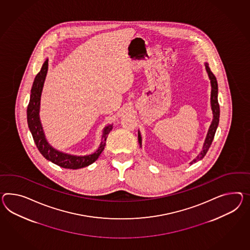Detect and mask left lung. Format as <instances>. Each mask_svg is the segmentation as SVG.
Listing matches in <instances>:
<instances>
[{"label":"left lung","mask_w":250,"mask_h":250,"mask_svg":"<svg viewBox=\"0 0 250 250\" xmlns=\"http://www.w3.org/2000/svg\"><path fill=\"white\" fill-rule=\"evenodd\" d=\"M206 66V69H207L208 75V78L210 80V83H211V97H210V102H211V109L213 112V120L212 123L209 126L208 129V132L207 137H206V140L205 143L203 145V148H202V151L201 153L196 157V158L190 163V165L194 164L197 161L201 160L203 158L206 153H207L209 147L212 144V141H213L214 135L216 133V130L217 127L219 125V101H218V83H217V80H216V77L214 76V74L211 72L210 68L208 67V64L206 63L205 64ZM138 142L140 144V146H142V137H141L140 132H138Z\"/></svg>","instance_id":"8db88e82"}]
</instances>
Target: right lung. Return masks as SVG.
I'll use <instances>...</instances> for the list:
<instances>
[{
  "label": "right lung",
  "mask_w": 250,
  "mask_h": 250,
  "mask_svg": "<svg viewBox=\"0 0 250 250\" xmlns=\"http://www.w3.org/2000/svg\"><path fill=\"white\" fill-rule=\"evenodd\" d=\"M47 71H48V60H46L43 63L41 71L37 74L36 78L31 87V98L27 108L28 125L32 134L33 140L36 144L37 148L45 158L52 162L53 164L61 166L62 168L76 170V169H80L85 166H88L93 164L95 161H97L98 156L101 154V152H103L105 146V141L107 138V135L113 127L112 125H108L104 129L102 142L100 144V146L97 152H94L90 155L76 156V155H71V154L57 151L53 147L50 146L45 138V134L43 132L42 126L39 116L41 96H42L43 84L45 81Z\"/></svg>",
  "instance_id": "add662e5"
}]
</instances>
